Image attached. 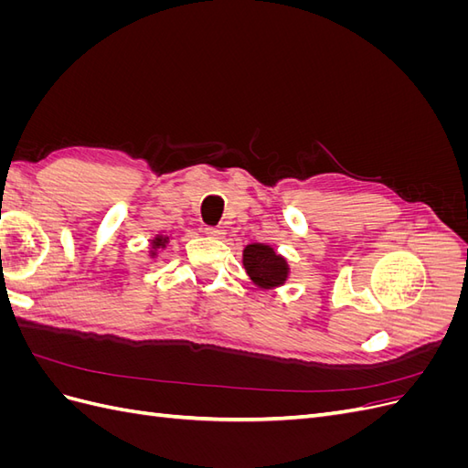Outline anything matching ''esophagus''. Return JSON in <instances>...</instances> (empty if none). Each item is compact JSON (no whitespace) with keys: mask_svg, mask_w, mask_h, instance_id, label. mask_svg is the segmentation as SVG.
Segmentation results:
<instances>
[{"mask_svg":"<svg viewBox=\"0 0 468 468\" xmlns=\"http://www.w3.org/2000/svg\"><path fill=\"white\" fill-rule=\"evenodd\" d=\"M205 234L208 238H222L224 236V229H222V226H207Z\"/></svg>","mask_w":468,"mask_h":468,"instance_id":"34e87169","label":"esophagus"}]
</instances>
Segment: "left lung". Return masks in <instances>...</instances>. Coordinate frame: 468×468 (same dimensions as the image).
<instances>
[{"instance_id":"obj_1","label":"left lung","mask_w":468,"mask_h":468,"mask_svg":"<svg viewBox=\"0 0 468 468\" xmlns=\"http://www.w3.org/2000/svg\"><path fill=\"white\" fill-rule=\"evenodd\" d=\"M244 267L250 279L261 289H275L289 277L285 258L265 244H250L244 250Z\"/></svg>"}]
</instances>
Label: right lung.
I'll use <instances>...</instances> for the list:
<instances>
[{"mask_svg":"<svg viewBox=\"0 0 468 468\" xmlns=\"http://www.w3.org/2000/svg\"><path fill=\"white\" fill-rule=\"evenodd\" d=\"M167 242H169L167 236H155V238L152 239V256H155V250L165 248Z\"/></svg>","mask_w":468,"mask_h":468,"instance_id":"add662e5","label":"right lung"}]
</instances>
